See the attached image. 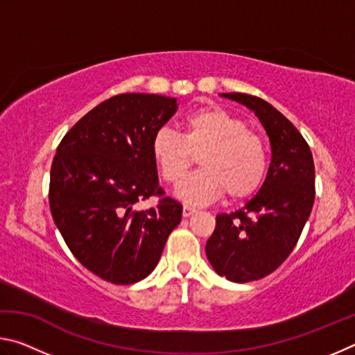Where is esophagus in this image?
<instances>
[{
    "label": "esophagus",
    "instance_id": "34e87169",
    "mask_svg": "<svg viewBox=\"0 0 355 355\" xmlns=\"http://www.w3.org/2000/svg\"><path fill=\"white\" fill-rule=\"evenodd\" d=\"M194 213H197L196 208L188 207V205L183 207V218H189V216H192Z\"/></svg>",
    "mask_w": 355,
    "mask_h": 355
}]
</instances>
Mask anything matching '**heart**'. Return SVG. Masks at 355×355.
Wrapping results in <instances>:
<instances>
[{"instance_id":"obj_1","label":"heart","mask_w":355,"mask_h":355,"mask_svg":"<svg viewBox=\"0 0 355 355\" xmlns=\"http://www.w3.org/2000/svg\"><path fill=\"white\" fill-rule=\"evenodd\" d=\"M182 136L161 128L152 137V156L164 182L178 184L199 156L202 169L178 186L189 203L248 199L260 189L268 171L264 141L241 119L219 106H205L183 119Z\"/></svg>"}]
</instances>
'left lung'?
Segmentation results:
<instances>
[{"label":"left lung","mask_w":355,"mask_h":355,"mask_svg":"<svg viewBox=\"0 0 355 355\" xmlns=\"http://www.w3.org/2000/svg\"><path fill=\"white\" fill-rule=\"evenodd\" d=\"M222 97L255 112L272 152L261 189L235 213L216 216L205 248L216 272L245 284L274 272L296 248L313 208L315 164L307 141L272 105L249 94L228 92Z\"/></svg>","instance_id":"8db88e82"}]
</instances>
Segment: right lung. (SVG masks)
<instances>
[{
    "instance_id": "add662e5",
    "label": "right lung",
    "mask_w": 355,
    "mask_h": 355,
    "mask_svg": "<svg viewBox=\"0 0 355 355\" xmlns=\"http://www.w3.org/2000/svg\"><path fill=\"white\" fill-rule=\"evenodd\" d=\"M177 98L120 94L81 117L58 146L50 209L65 244L84 268L116 285L153 271L182 203L158 184L152 137L177 111ZM159 197L148 210L137 201Z\"/></svg>"
}]
</instances>
